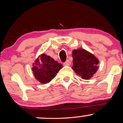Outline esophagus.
Listing matches in <instances>:
<instances>
[{"label":"esophagus","instance_id":"34e87169","mask_svg":"<svg viewBox=\"0 0 123 123\" xmlns=\"http://www.w3.org/2000/svg\"><path fill=\"white\" fill-rule=\"evenodd\" d=\"M71 64V62L69 61V60H67L66 62L64 63V65H66V66H69V65Z\"/></svg>","mask_w":123,"mask_h":123}]
</instances>
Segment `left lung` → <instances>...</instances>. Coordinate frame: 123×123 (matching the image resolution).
<instances>
[{"instance_id": "8db88e82", "label": "left lung", "mask_w": 123, "mask_h": 123, "mask_svg": "<svg viewBox=\"0 0 123 123\" xmlns=\"http://www.w3.org/2000/svg\"><path fill=\"white\" fill-rule=\"evenodd\" d=\"M73 67L76 73L83 79H88L98 69V60L85 49H74L72 52Z\"/></svg>"}]
</instances>
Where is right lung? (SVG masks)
I'll use <instances>...</instances> for the list:
<instances>
[{"label": "right lung", "instance_id": "add662e5", "mask_svg": "<svg viewBox=\"0 0 123 123\" xmlns=\"http://www.w3.org/2000/svg\"><path fill=\"white\" fill-rule=\"evenodd\" d=\"M62 67L61 63L54 60L49 56L42 54L36 59L32 71L36 79L45 84L49 82Z\"/></svg>", "mask_w": 123, "mask_h": 123}]
</instances>
